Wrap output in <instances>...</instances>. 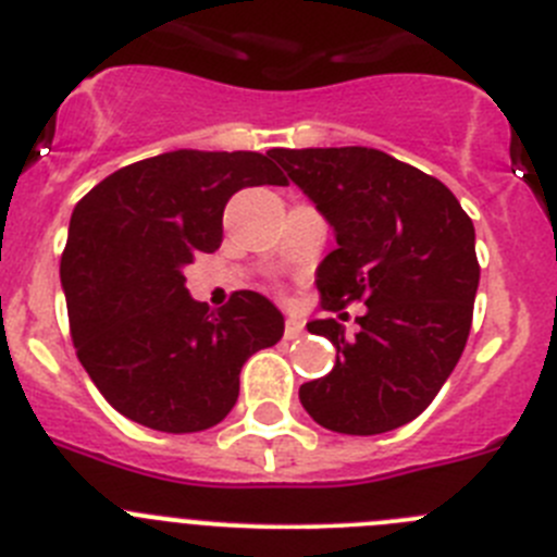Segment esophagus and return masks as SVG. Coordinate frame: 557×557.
I'll list each match as a JSON object with an SVG mask.
<instances>
[{"label":"esophagus","mask_w":557,"mask_h":557,"mask_svg":"<svg viewBox=\"0 0 557 557\" xmlns=\"http://www.w3.org/2000/svg\"><path fill=\"white\" fill-rule=\"evenodd\" d=\"M299 335H302V321L299 319L285 321V337H288V341H294V337H299Z\"/></svg>","instance_id":"esophagus-1"}]
</instances>
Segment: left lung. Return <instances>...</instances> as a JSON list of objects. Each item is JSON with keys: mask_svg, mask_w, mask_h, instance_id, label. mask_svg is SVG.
<instances>
[{"mask_svg": "<svg viewBox=\"0 0 557 557\" xmlns=\"http://www.w3.org/2000/svg\"><path fill=\"white\" fill-rule=\"evenodd\" d=\"M272 159L330 222L337 247L315 269L326 310L308 321L335 346L326 376L305 382V412L337 434L371 436L418 418L454 373L472 324L475 227L443 181L373 148H274Z\"/></svg>", "mask_w": 557, "mask_h": 557, "instance_id": "1", "label": "left lung"}]
</instances>
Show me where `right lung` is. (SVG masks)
<instances>
[{
    "label": "right lung",
    "instance_id": "obj_1",
    "mask_svg": "<svg viewBox=\"0 0 557 557\" xmlns=\"http://www.w3.org/2000/svg\"><path fill=\"white\" fill-rule=\"evenodd\" d=\"M285 186L255 150H170L117 170L76 202L60 261L76 355L121 414L164 434L227 418L238 373L283 337L258 290L211 310L184 269L222 244L225 206L244 186Z\"/></svg>",
    "mask_w": 557,
    "mask_h": 557
}]
</instances>
